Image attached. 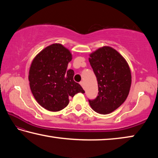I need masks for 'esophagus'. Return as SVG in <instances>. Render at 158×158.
Wrapping results in <instances>:
<instances>
[{"mask_svg": "<svg viewBox=\"0 0 158 158\" xmlns=\"http://www.w3.org/2000/svg\"><path fill=\"white\" fill-rule=\"evenodd\" d=\"M79 84H80V85H81L83 88H84V81H81V82L79 83Z\"/></svg>", "mask_w": 158, "mask_h": 158, "instance_id": "obj_1", "label": "esophagus"}]
</instances>
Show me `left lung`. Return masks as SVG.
I'll list each match as a JSON object with an SVG mask.
<instances>
[{"instance_id":"left-lung-1","label":"left lung","mask_w":158,"mask_h":158,"mask_svg":"<svg viewBox=\"0 0 158 158\" xmlns=\"http://www.w3.org/2000/svg\"><path fill=\"white\" fill-rule=\"evenodd\" d=\"M89 62L97 77L98 95L89 100L93 110L108 114L124 102L129 94L132 76L127 61L110 47L105 46L90 54Z\"/></svg>"}]
</instances>
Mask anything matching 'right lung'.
I'll use <instances>...</instances> for the list:
<instances>
[{"instance_id": "obj_1", "label": "right lung", "mask_w": 158, "mask_h": 158, "mask_svg": "<svg viewBox=\"0 0 158 158\" xmlns=\"http://www.w3.org/2000/svg\"><path fill=\"white\" fill-rule=\"evenodd\" d=\"M72 58L67 48L56 43L44 48L32 61L28 74L31 92L48 111L62 110L69 104V97L85 93L74 81V71L67 69Z\"/></svg>"}]
</instances>
